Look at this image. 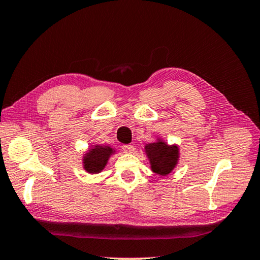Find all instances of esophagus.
<instances>
[{"instance_id":"34e87169","label":"esophagus","mask_w":260,"mask_h":260,"mask_svg":"<svg viewBox=\"0 0 260 260\" xmlns=\"http://www.w3.org/2000/svg\"><path fill=\"white\" fill-rule=\"evenodd\" d=\"M122 150H124L125 152L131 153L134 151V147L132 146V144H124V146H122Z\"/></svg>"}]
</instances>
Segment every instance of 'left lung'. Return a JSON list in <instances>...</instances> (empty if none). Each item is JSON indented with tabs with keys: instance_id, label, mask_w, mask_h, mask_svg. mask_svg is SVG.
<instances>
[{
	"instance_id": "left-lung-1",
	"label": "left lung",
	"mask_w": 260,
	"mask_h": 260,
	"mask_svg": "<svg viewBox=\"0 0 260 260\" xmlns=\"http://www.w3.org/2000/svg\"><path fill=\"white\" fill-rule=\"evenodd\" d=\"M144 151L150 161L152 172L161 177L172 172L179 161L178 146H169L160 139H158L157 142L146 144Z\"/></svg>"
}]
</instances>
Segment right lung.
<instances>
[{"label":"right lung","instance_id":"1","mask_svg":"<svg viewBox=\"0 0 260 260\" xmlns=\"http://www.w3.org/2000/svg\"><path fill=\"white\" fill-rule=\"evenodd\" d=\"M114 153V149L109 146H95L83 156V169L90 174L100 173L108 164L109 158Z\"/></svg>","mask_w":260,"mask_h":260}]
</instances>
